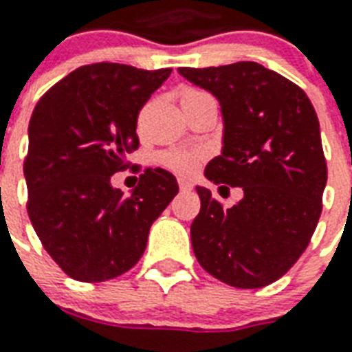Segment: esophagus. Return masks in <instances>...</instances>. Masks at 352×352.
I'll return each mask as SVG.
<instances>
[{"label": "esophagus", "mask_w": 352, "mask_h": 352, "mask_svg": "<svg viewBox=\"0 0 352 352\" xmlns=\"http://www.w3.org/2000/svg\"><path fill=\"white\" fill-rule=\"evenodd\" d=\"M177 182H179V188H181L182 192H186V190H192V184H190L186 179H179Z\"/></svg>", "instance_id": "34e87169"}]
</instances>
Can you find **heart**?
<instances>
[{
    "label": "heart",
    "mask_w": 352,
    "mask_h": 352,
    "mask_svg": "<svg viewBox=\"0 0 352 352\" xmlns=\"http://www.w3.org/2000/svg\"><path fill=\"white\" fill-rule=\"evenodd\" d=\"M199 95H208V93L199 89H184L181 95V100L193 98V96ZM203 159L204 153L199 151V149H168V151L159 155L160 164L168 168V170L175 171V173H181V175H192Z\"/></svg>",
    "instance_id": "1"
}]
</instances>
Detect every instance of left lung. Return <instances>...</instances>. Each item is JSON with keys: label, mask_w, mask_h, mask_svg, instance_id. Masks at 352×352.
I'll return each instance as SVG.
<instances>
[{"label": "left lung", "mask_w": 352, "mask_h": 352, "mask_svg": "<svg viewBox=\"0 0 352 352\" xmlns=\"http://www.w3.org/2000/svg\"><path fill=\"white\" fill-rule=\"evenodd\" d=\"M179 73L208 89L225 118L223 155L204 175L245 193L225 208L197 186L193 254L223 283L267 287L300 259L322 215L327 162L316 111L300 85L256 62Z\"/></svg>", "instance_id": "left-lung-1"}]
</instances>
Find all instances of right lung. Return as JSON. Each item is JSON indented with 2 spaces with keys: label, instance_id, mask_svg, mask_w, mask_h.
I'll use <instances>...</instances> for the list:
<instances>
[{
  "label": "right lung",
  "instance_id": "add662e5",
  "mask_svg": "<svg viewBox=\"0 0 352 352\" xmlns=\"http://www.w3.org/2000/svg\"><path fill=\"white\" fill-rule=\"evenodd\" d=\"M171 69L82 65L36 104L23 162L27 212L47 254L69 278L107 281L142 257L149 228L177 195L170 171L146 170L124 197L111 175L138 149L137 118Z\"/></svg>",
  "mask_w": 352,
  "mask_h": 352
}]
</instances>
